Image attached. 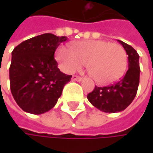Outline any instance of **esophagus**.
Returning <instances> with one entry per match:
<instances>
[{
  "label": "esophagus",
  "mask_w": 153,
  "mask_h": 153,
  "mask_svg": "<svg viewBox=\"0 0 153 153\" xmlns=\"http://www.w3.org/2000/svg\"><path fill=\"white\" fill-rule=\"evenodd\" d=\"M71 79H72V81H75V82H82V78L78 76H73Z\"/></svg>",
  "instance_id": "34e87169"
}]
</instances>
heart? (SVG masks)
Instances as JSON below:
<instances>
[{
	"label": "heart",
	"mask_w": 153,
	"mask_h": 153,
	"mask_svg": "<svg viewBox=\"0 0 153 153\" xmlns=\"http://www.w3.org/2000/svg\"><path fill=\"white\" fill-rule=\"evenodd\" d=\"M61 70L71 74L87 64V69L99 84H111L119 80L127 69L128 58L118 43L104 40L76 42L72 50L61 46L56 54Z\"/></svg>",
	"instance_id": "b5f03b06"
}]
</instances>
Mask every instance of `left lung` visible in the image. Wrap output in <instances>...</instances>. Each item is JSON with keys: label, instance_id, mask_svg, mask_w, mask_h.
Segmentation results:
<instances>
[{"label": "left lung", "instance_id": "obj_1", "mask_svg": "<svg viewBox=\"0 0 153 153\" xmlns=\"http://www.w3.org/2000/svg\"><path fill=\"white\" fill-rule=\"evenodd\" d=\"M126 51L128 69L125 76L116 83L107 87L95 86L88 94V100L99 110L107 113L122 111L131 104L136 95L140 82V66L137 52L130 45L118 40Z\"/></svg>", "mask_w": 153, "mask_h": 153}]
</instances>
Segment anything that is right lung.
Here are the masks:
<instances>
[{
    "instance_id": "obj_1",
    "label": "right lung",
    "mask_w": 153,
    "mask_h": 153,
    "mask_svg": "<svg viewBox=\"0 0 153 153\" xmlns=\"http://www.w3.org/2000/svg\"><path fill=\"white\" fill-rule=\"evenodd\" d=\"M67 40L46 33L21 42L12 52L9 69L11 92L23 111L39 115L50 111L71 76L58 68L54 53Z\"/></svg>"
}]
</instances>
